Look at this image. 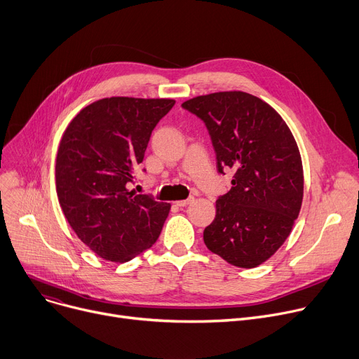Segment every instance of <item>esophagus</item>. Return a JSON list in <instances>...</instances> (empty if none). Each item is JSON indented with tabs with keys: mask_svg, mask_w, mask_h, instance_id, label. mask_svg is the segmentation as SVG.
Masks as SVG:
<instances>
[{
	"mask_svg": "<svg viewBox=\"0 0 359 359\" xmlns=\"http://www.w3.org/2000/svg\"><path fill=\"white\" fill-rule=\"evenodd\" d=\"M192 202H194V198H187V199H184V201H177L176 205L180 206V208H183V206H186V205H189V203H192Z\"/></svg>",
	"mask_w": 359,
	"mask_h": 359,
	"instance_id": "34e87169",
	"label": "esophagus"
}]
</instances>
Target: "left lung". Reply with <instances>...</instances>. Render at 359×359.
<instances>
[{"instance_id": "8db88e82", "label": "left lung", "mask_w": 359, "mask_h": 359, "mask_svg": "<svg viewBox=\"0 0 359 359\" xmlns=\"http://www.w3.org/2000/svg\"><path fill=\"white\" fill-rule=\"evenodd\" d=\"M182 108L205 123L218 172H233L203 241L235 267H257L283 245L299 217L303 165L296 140L269 104L247 92L203 95Z\"/></svg>"}]
</instances>
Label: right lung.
I'll return each mask as SVG.
<instances>
[{
  "label": "right lung",
  "mask_w": 359,
  "mask_h": 359,
  "mask_svg": "<svg viewBox=\"0 0 359 359\" xmlns=\"http://www.w3.org/2000/svg\"><path fill=\"white\" fill-rule=\"evenodd\" d=\"M173 105V100H100L72 119L62 137L59 203L79 240L105 259L130 261L161 232L170 203L135 195L130 184L154 127Z\"/></svg>",
  "instance_id": "obj_1"
}]
</instances>
